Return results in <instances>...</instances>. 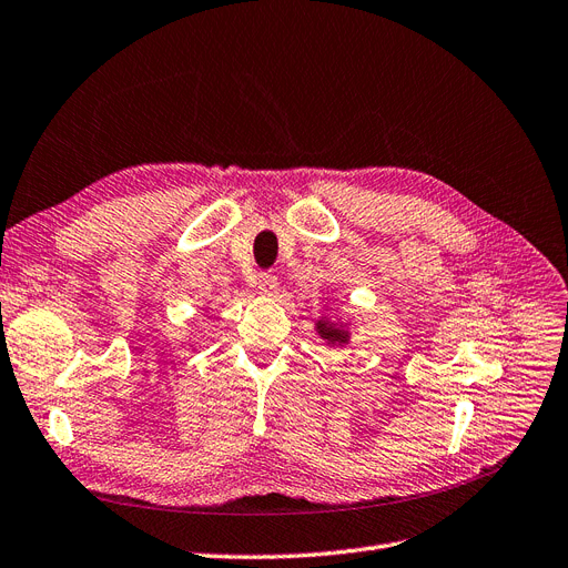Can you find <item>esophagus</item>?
Returning a JSON list of instances; mask_svg holds the SVG:
<instances>
[{"mask_svg":"<svg viewBox=\"0 0 568 568\" xmlns=\"http://www.w3.org/2000/svg\"><path fill=\"white\" fill-rule=\"evenodd\" d=\"M277 286H280V282H277L275 275H270V272H261V275H258V293H261V296H265V298L275 296Z\"/></svg>","mask_w":568,"mask_h":568,"instance_id":"obj_1","label":"esophagus"}]
</instances>
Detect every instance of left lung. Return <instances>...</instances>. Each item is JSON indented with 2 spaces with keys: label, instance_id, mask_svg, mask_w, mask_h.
I'll use <instances>...</instances> for the list:
<instances>
[{
  "label": "left lung",
  "instance_id": "obj_1",
  "mask_svg": "<svg viewBox=\"0 0 568 568\" xmlns=\"http://www.w3.org/2000/svg\"><path fill=\"white\" fill-rule=\"evenodd\" d=\"M352 326H354L352 320H343V316H337V320H333V316H328V314H322L320 320L314 322L316 335H320L324 343L331 345V347H345V345H349Z\"/></svg>",
  "mask_w": 568,
  "mask_h": 568
}]
</instances>
